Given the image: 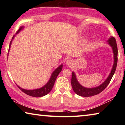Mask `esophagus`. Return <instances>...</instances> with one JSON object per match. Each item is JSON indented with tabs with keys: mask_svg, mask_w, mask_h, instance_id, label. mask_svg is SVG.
Returning a JSON list of instances; mask_svg holds the SVG:
<instances>
[{
	"mask_svg": "<svg viewBox=\"0 0 125 125\" xmlns=\"http://www.w3.org/2000/svg\"><path fill=\"white\" fill-rule=\"evenodd\" d=\"M66 62L68 65H69V64H71L72 62V60H71V59H68L66 61Z\"/></svg>",
	"mask_w": 125,
	"mask_h": 125,
	"instance_id": "1",
	"label": "esophagus"
}]
</instances>
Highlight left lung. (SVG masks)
I'll list each match as a JSON object with an SVG mask.
<instances>
[{"label":"left lung","mask_w":125,"mask_h":125,"mask_svg":"<svg viewBox=\"0 0 125 125\" xmlns=\"http://www.w3.org/2000/svg\"><path fill=\"white\" fill-rule=\"evenodd\" d=\"M108 43L109 44L111 47H112L113 51L114 53V64L113 68L112 69V71L107 78V79L105 80V82L103 83L100 86L95 87V88H85L81 85L78 83L77 80L76 75H75L74 73L72 72V80H71V84L72 88L75 93L77 94L80 95V96L82 97H91L93 96V95H97L98 94L100 93L101 92L103 91L106 88L109 83L112 80V78L113 76V75L115 73L116 68H117V61H118V48H117V45L116 43V40L114 37H110L107 41Z\"/></svg>","instance_id":"1"}]
</instances>
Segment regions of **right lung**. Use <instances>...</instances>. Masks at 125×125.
<instances>
[{
    "instance_id": "obj_1",
    "label": "right lung",
    "mask_w": 125,
    "mask_h": 125,
    "mask_svg": "<svg viewBox=\"0 0 125 125\" xmlns=\"http://www.w3.org/2000/svg\"><path fill=\"white\" fill-rule=\"evenodd\" d=\"M23 28V27H20V28L19 29V30L17 31L16 33H18L19 32H20V31L22 30V28ZM14 37V36L12 37V39ZM12 42V40L10 42V47H9V50L10 48V45H11V44ZM62 68V65H61L60 66H59V68H57L55 71H54L52 73V76H51V77L50 78V80H49V81L48 82L47 84L45 85H44L43 87L41 88L40 89H35V90H25L24 89H22L19 87V86L18 88L20 89V90H21L22 92H24V93L26 94L30 95V96L32 97H42L44 96V95H47V94H48L49 92L51 91L52 89L53 88V86L54 84V82H55L56 78L60 72L61 71Z\"/></svg>"
}]
</instances>
